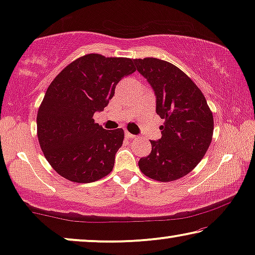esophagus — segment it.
Wrapping results in <instances>:
<instances>
[{
	"label": "esophagus",
	"mask_w": 255,
	"mask_h": 255,
	"mask_svg": "<svg viewBox=\"0 0 255 255\" xmlns=\"http://www.w3.org/2000/svg\"><path fill=\"white\" fill-rule=\"evenodd\" d=\"M134 137H135L134 134H132V133H130V132L125 131V138H128V139H133Z\"/></svg>",
	"instance_id": "obj_1"
}]
</instances>
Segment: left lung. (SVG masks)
<instances>
[{"label":"left lung","instance_id":"obj_1","mask_svg":"<svg viewBox=\"0 0 255 255\" xmlns=\"http://www.w3.org/2000/svg\"><path fill=\"white\" fill-rule=\"evenodd\" d=\"M133 62L152 87L155 111L165 121L160 127L161 138L151 140L152 151L139 160V168L153 180H177L207 153L214 132L212 113L198 87L176 66L156 58Z\"/></svg>","mask_w":255,"mask_h":255}]
</instances>
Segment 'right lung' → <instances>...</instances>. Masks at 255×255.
<instances>
[{"label": "right lung", "instance_id": "obj_1", "mask_svg": "<svg viewBox=\"0 0 255 255\" xmlns=\"http://www.w3.org/2000/svg\"><path fill=\"white\" fill-rule=\"evenodd\" d=\"M135 72L133 60L87 54L59 73L37 115L41 151L65 179L89 183L107 176L123 144L122 128L106 130L94 121L115 95L117 83Z\"/></svg>", "mask_w": 255, "mask_h": 255}]
</instances>
